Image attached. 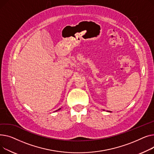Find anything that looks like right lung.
I'll use <instances>...</instances> for the list:
<instances>
[{
  "instance_id": "add662e5",
  "label": "right lung",
  "mask_w": 154,
  "mask_h": 154,
  "mask_svg": "<svg viewBox=\"0 0 154 154\" xmlns=\"http://www.w3.org/2000/svg\"><path fill=\"white\" fill-rule=\"evenodd\" d=\"M60 109H61V108H60V109H58V110H60Z\"/></svg>"
}]
</instances>
